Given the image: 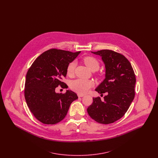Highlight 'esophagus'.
<instances>
[{
  "instance_id": "1",
  "label": "esophagus",
  "mask_w": 158,
  "mask_h": 158,
  "mask_svg": "<svg viewBox=\"0 0 158 158\" xmlns=\"http://www.w3.org/2000/svg\"><path fill=\"white\" fill-rule=\"evenodd\" d=\"M77 96L79 98H81V97H83L84 96V95L81 94H77Z\"/></svg>"
}]
</instances>
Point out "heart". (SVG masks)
<instances>
[{"instance_id":"b5f03b06","label":"heart","mask_w":158,"mask_h":158,"mask_svg":"<svg viewBox=\"0 0 158 158\" xmlns=\"http://www.w3.org/2000/svg\"><path fill=\"white\" fill-rule=\"evenodd\" d=\"M82 61L84 64L92 72L98 70L100 66L99 61L92 56L85 57ZM75 65V61H71L68 64L66 68L67 75L72 76L73 75ZM93 86L94 83L92 81L83 79H77L72 81L70 84V88L72 90L81 94L86 93Z\"/></svg>"}]
</instances>
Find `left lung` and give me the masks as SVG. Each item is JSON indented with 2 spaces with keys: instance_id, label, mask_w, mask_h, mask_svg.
I'll use <instances>...</instances> for the list:
<instances>
[{
  "instance_id": "1",
  "label": "left lung",
  "mask_w": 158,
  "mask_h": 158,
  "mask_svg": "<svg viewBox=\"0 0 158 158\" xmlns=\"http://www.w3.org/2000/svg\"><path fill=\"white\" fill-rule=\"evenodd\" d=\"M92 53L99 55L105 65V79L95 90L107 95L102 101L93 98L87 111L90 117L101 124H108L119 120L125 114L135 96V74L131 63L120 53L110 50Z\"/></svg>"
}]
</instances>
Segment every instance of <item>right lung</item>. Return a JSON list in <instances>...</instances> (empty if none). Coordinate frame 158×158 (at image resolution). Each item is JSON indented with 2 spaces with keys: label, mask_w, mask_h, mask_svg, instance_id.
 Instances as JSON below:
<instances>
[{
  "label": "right lung",
  "mask_w": 158,
  "mask_h": 158,
  "mask_svg": "<svg viewBox=\"0 0 158 158\" xmlns=\"http://www.w3.org/2000/svg\"><path fill=\"white\" fill-rule=\"evenodd\" d=\"M80 53L52 48L40 55L29 68L25 98L32 114L43 124H54L64 119L72 102L78 98L71 90L57 94L55 89L65 88L62 80L66 76L68 64Z\"/></svg>",
  "instance_id": "right-lung-1"
}]
</instances>
